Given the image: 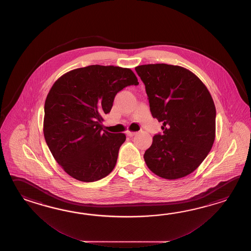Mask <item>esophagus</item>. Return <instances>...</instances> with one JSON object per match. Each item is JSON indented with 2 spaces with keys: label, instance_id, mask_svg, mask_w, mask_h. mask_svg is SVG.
Wrapping results in <instances>:
<instances>
[{
  "label": "esophagus",
  "instance_id": "34e87169",
  "mask_svg": "<svg viewBox=\"0 0 251 251\" xmlns=\"http://www.w3.org/2000/svg\"><path fill=\"white\" fill-rule=\"evenodd\" d=\"M126 134H127L128 136H130V137H133V136H134V135L136 134V132H131V131H127V132H126Z\"/></svg>",
  "mask_w": 251,
  "mask_h": 251
}]
</instances>
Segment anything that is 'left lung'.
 <instances>
[{"label":"left lung","mask_w":251,"mask_h":251,"mask_svg":"<svg viewBox=\"0 0 251 251\" xmlns=\"http://www.w3.org/2000/svg\"><path fill=\"white\" fill-rule=\"evenodd\" d=\"M145 85L152 117L162 122L144 155L157 176L177 179L196 171L215 138L216 110L207 88L181 66L144 64L135 67Z\"/></svg>","instance_id":"8db88e82"}]
</instances>
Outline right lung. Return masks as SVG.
<instances>
[{
  "instance_id": "right-lung-1",
  "label": "right lung",
  "mask_w": 251,
  "mask_h": 251,
  "mask_svg": "<svg viewBox=\"0 0 251 251\" xmlns=\"http://www.w3.org/2000/svg\"><path fill=\"white\" fill-rule=\"evenodd\" d=\"M133 71L119 66L89 65L62 75L45 102L44 136L48 148L68 175L93 182L114 170L125 133L103 130L117 93L138 85Z\"/></svg>"
}]
</instances>
